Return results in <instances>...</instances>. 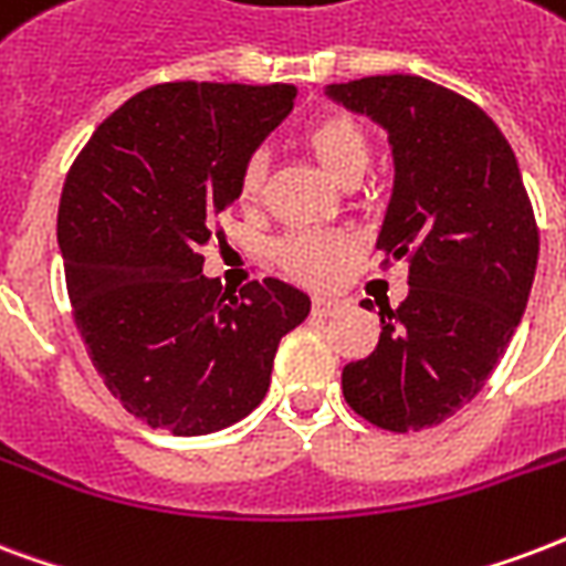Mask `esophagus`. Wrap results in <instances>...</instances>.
I'll return each mask as SVG.
<instances>
[{
  "label": "esophagus",
  "mask_w": 566,
  "mask_h": 566,
  "mask_svg": "<svg viewBox=\"0 0 566 566\" xmlns=\"http://www.w3.org/2000/svg\"><path fill=\"white\" fill-rule=\"evenodd\" d=\"M343 307H346V301L331 298V295H316V298H313V313H316V316H334V313H339Z\"/></svg>",
  "instance_id": "1"
}]
</instances>
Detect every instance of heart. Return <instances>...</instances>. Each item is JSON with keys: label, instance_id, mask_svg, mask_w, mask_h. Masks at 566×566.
Wrapping results in <instances>:
<instances>
[{"label": "heart", "instance_id": "obj_1", "mask_svg": "<svg viewBox=\"0 0 566 566\" xmlns=\"http://www.w3.org/2000/svg\"><path fill=\"white\" fill-rule=\"evenodd\" d=\"M307 146L313 148L318 164L337 181H346L355 172H367L369 167V139L348 118L318 122L307 134ZM262 178H265V157L256 151L244 160L241 176H238L241 199L256 197L262 190ZM348 250H352V241L346 235L331 232V229L304 227L292 229L280 238L274 253L292 277L304 280V283H328L343 265V259L348 256Z\"/></svg>", "mask_w": 566, "mask_h": 566}]
</instances>
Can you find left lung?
<instances>
[{
	"mask_svg": "<svg viewBox=\"0 0 566 566\" xmlns=\"http://www.w3.org/2000/svg\"><path fill=\"white\" fill-rule=\"evenodd\" d=\"M325 95L388 134L376 250L385 265L409 259V295L379 310V346L346 364L343 397L376 427L420 432L474 399L520 328L541 253L534 211L513 148L469 97L409 74Z\"/></svg>",
	"mask_w": 566,
	"mask_h": 566,
	"instance_id": "8db88e82",
	"label": "left lung"
}]
</instances>
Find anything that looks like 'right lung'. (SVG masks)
<instances>
[{
    "label": "right lung",
    "mask_w": 566,
    "mask_h": 566,
    "mask_svg": "<svg viewBox=\"0 0 566 566\" xmlns=\"http://www.w3.org/2000/svg\"><path fill=\"white\" fill-rule=\"evenodd\" d=\"M295 86L164 83L104 118L67 172L59 250L92 364L134 418L208 436L265 399L280 339L310 298L283 280L241 298L202 274L241 167L289 116Z\"/></svg>",
    "instance_id": "1"
}]
</instances>
